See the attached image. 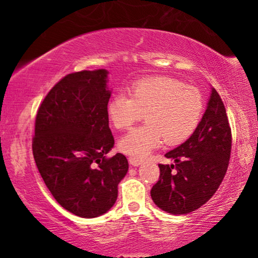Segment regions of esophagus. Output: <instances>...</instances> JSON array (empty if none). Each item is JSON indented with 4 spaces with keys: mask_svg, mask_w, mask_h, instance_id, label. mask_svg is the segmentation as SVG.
I'll list each match as a JSON object with an SVG mask.
<instances>
[{
    "mask_svg": "<svg viewBox=\"0 0 258 258\" xmlns=\"http://www.w3.org/2000/svg\"><path fill=\"white\" fill-rule=\"evenodd\" d=\"M128 163H130V165H132V166H140L142 164V160L141 159H137V158H133V157H130L128 158Z\"/></svg>",
    "mask_w": 258,
    "mask_h": 258,
    "instance_id": "obj_1",
    "label": "esophagus"
}]
</instances>
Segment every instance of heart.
Instances as JSON below:
<instances>
[{"mask_svg": "<svg viewBox=\"0 0 258 258\" xmlns=\"http://www.w3.org/2000/svg\"><path fill=\"white\" fill-rule=\"evenodd\" d=\"M203 109L202 93L171 77L139 81L131 87L130 97L116 94L107 104L109 119L118 130L146 117V124L119 140V149L137 158L149 155L163 140L168 146L184 142L197 128Z\"/></svg>", "mask_w": 258, "mask_h": 258, "instance_id": "heart-1", "label": "heart"}]
</instances>
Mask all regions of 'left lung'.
Segmentation results:
<instances>
[{
	"label": "left lung",
	"instance_id": "obj_1",
	"mask_svg": "<svg viewBox=\"0 0 258 258\" xmlns=\"http://www.w3.org/2000/svg\"><path fill=\"white\" fill-rule=\"evenodd\" d=\"M230 154L228 116L221 97L212 87L206 110L194 134L165 155L174 164H159V180L150 191L157 207L172 215L189 214L202 207L223 181Z\"/></svg>",
	"mask_w": 258,
	"mask_h": 258
}]
</instances>
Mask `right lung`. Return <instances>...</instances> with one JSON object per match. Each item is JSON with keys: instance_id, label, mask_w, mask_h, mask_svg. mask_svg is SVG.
Returning <instances> with one entry per match:
<instances>
[{"instance_id": "add662e5", "label": "right lung", "mask_w": 258, "mask_h": 258, "mask_svg": "<svg viewBox=\"0 0 258 258\" xmlns=\"http://www.w3.org/2000/svg\"><path fill=\"white\" fill-rule=\"evenodd\" d=\"M106 69L69 74L43 100L35 121L33 155L51 195L84 218L107 213L128 171L121 154L106 158L115 140L107 104L111 95Z\"/></svg>"}]
</instances>
